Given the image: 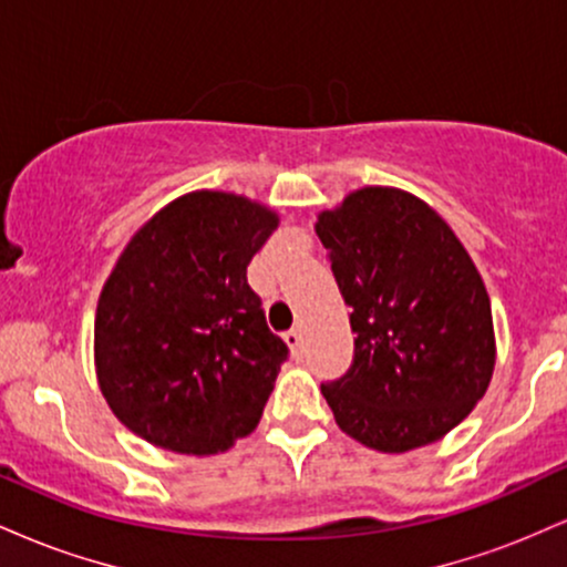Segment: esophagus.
<instances>
[{
	"mask_svg": "<svg viewBox=\"0 0 567 567\" xmlns=\"http://www.w3.org/2000/svg\"><path fill=\"white\" fill-rule=\"evenodd\" d=\"M285 341H288V347L292 349V354H298V351H301V347H303L301 330H298V328L288 330V333H285Z\"/></svg>",
	"mask_w": 567,
	"mask_h": 567,
	"instance_id": "34e87169",
	"label": "esophagus"
}]
</instances>
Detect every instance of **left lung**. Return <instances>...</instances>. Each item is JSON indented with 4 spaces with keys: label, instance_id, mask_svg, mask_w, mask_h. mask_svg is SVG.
I'll return each mask as SVG.
<instances>
[{
    "label": "left lung",
    "instance_id": "8db88e82",
    "mask_svg": "<svg viewBox=\"0 0 567 567\" xmlns=\"http://www.w3.org/2000/svg\"><path fill=\"white\" fill-rule=\"evenodd\" d=\"M317 237L351 306L354 354L322 394L343 432L383 453L440 440L493 375L491 301L451 226L413 194L360 188Z\"/></svg>",
    "mask_w": 567,
    "mask_h": 567
}]
</instances>
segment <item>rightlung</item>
<instances>
[{
    "label": "right lung",
    "mask_w": 567,
    "mask_h": 567,
    "mask_svg": "<svg viewBox=\"0 0 567 567\" xmlns=\"http://www.w3.org/2000/svg\"><path fill=\"white\" fill-rule=\"evenodd\" d=\"M275 229L256 202L197 192L130 239L95 315L97 383L130 432L207 455L258 426L290 354L247 285Z\"/></svg>",
    "instance_id": "obj_1"
}]
</instances>
